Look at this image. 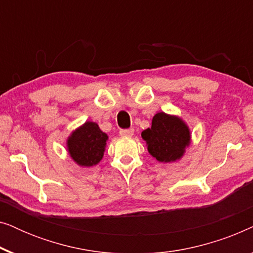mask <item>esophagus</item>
<instances>
[{"label":"esophagus","instance_id":"esophagus-1","mask_svg":"<svg viewBox=\"0 0 253 253\" xmlns=\"http://www.w3.org/2000/svg\"><path fill=\"white\" fill-rule=\"evenodd\" d=\"M133 134V129H126V130H121L120 136L121 137H131Z\"/></svg>","mask_w":253,"mask_h":253}]
</instances>
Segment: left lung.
Wrapping results in <instances>:
<instances>
[{
  "label": "left lung",
  "instance_id": "8db88e82",
  "mask_svg": "<svg viewBox=\"0 0 253 253\" xmlns=\"http://www.w3.org/2000/svg\"><path fill=\"white\" fill-rule=\"evenodd\" d=\"M147 151L162 164L179 161L191 144V131L177 115L159 112L152 119V126L141 132Z\"/></svg>",
  "mask_w": 253,
  "mask_h": 253
}]
</instances>
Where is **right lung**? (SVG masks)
<instances>
[{
    "instance_id": "right-lung-1",
    "label": "right lung",
    "mask_w": 253,
    "mask_h": 253,
    "mask_svg": "<svg viewBox=\"0 0 253 253\" xmlns=\"http://www.w3.org/2000/svg\"><path fill=\"white\" fill-rule=\"evenodd\" d=\"M108 134L100 129L98 124L86 121L76 127L67 138L69 157L81 168L94 167L102 160L105 154Z\"/></svg>"
}]
</instances>
